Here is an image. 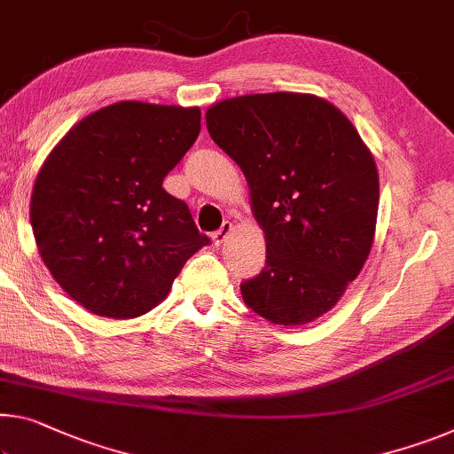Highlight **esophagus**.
Segmentation results:
<instances>
[{"label":"esophagus","instance_id":"1","mask_svg":"<svg viewBox=\"0 0 454 454\" xmlns=\"http://www.w3.org/2000/svg\"><path fill=\"white\" fill-rule=\"evenodd\" d=\"M230 232H232V224H230V222H224V224L220 226V230H215V232L212 234V240H214L215 247H220V244L226 240V236Z\"/></svg>","mask_w":454,"mask_h":454}]
</instances>
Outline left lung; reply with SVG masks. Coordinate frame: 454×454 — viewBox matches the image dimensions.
Instances as JSON below:
<instances>
[{"label":"left lung","instance_id":"8db88e82","mask_svg":"<svg viewBox=\"0 0 454 454\" xmlns=\"http://www.w3.org/2000/svg\"><path fill=\"white\" fill-rule=\"evenodd\" d=\"M206 125L240 165L266 239L244 303L277 325L321 317L370 254L380 200L370 149L337 106L301 92L220 100Z\"/></svg>","mask_w":454,"mask_h":454}]
</instances>
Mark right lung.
Here are the masks:
<instances>
[{"mask_svg":"<svg viewBox=\"0 0 454 454\" xmlns=\"http://www.w3.org/2000/svg\"><path fill=\"white\" fill-rule=\"evenodd\" d=\"M198 106L121 100L84 117L52 149L32 192L40 256L90 313L151 311L185 261L210 244L163 177L200 135Z\"/></svg>","mask_w":454,"mask_h":454,"instance_id":"obj_1","label":"right lung"}]
</instances>
